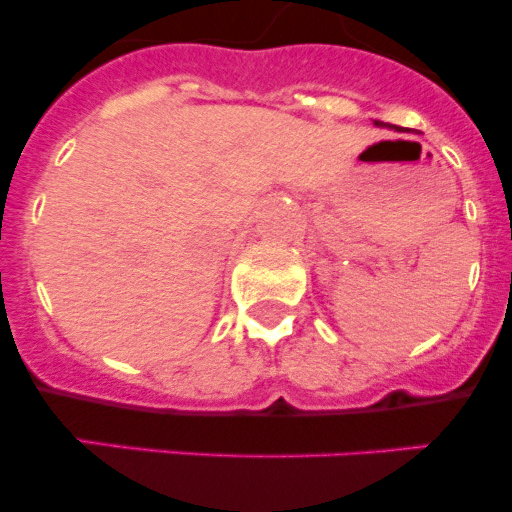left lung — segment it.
I'll use <instances>...</instances> for the list:
<instances>
[{
    "mask_svg": "<svg viewBox=\"0 0 512 512\" xmlns=\"http://www.w3.org/2000/svg\"><path fill=\"white\" fill-rule=\"evenodd\" d=\"M374 126H379V128H381V126H384V123H381V121H374Z\"/></svg>",
    "mask_w": 512,
    "mask_h": 512,
    "instance_id": "left-lung-1",
    "label": "left lung"
}]
</instances>
